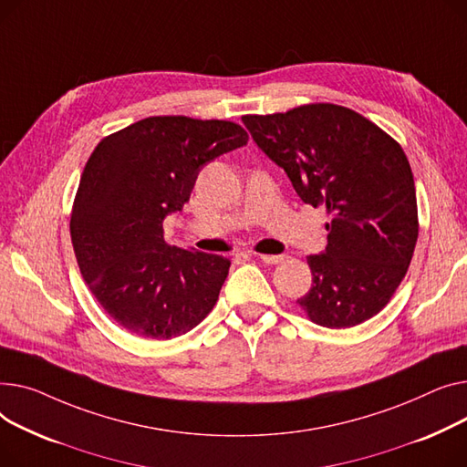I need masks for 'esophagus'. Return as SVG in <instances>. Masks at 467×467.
<instances>
[{
	"instance_id": "1",
	"label": "esophagus",
	"mask_w": 467,
	"mask_h": 467,
	"mask_svg": "<svg viewBox=\"0 0 467 467\" xmlns=\"http://www.w3.org/2000/svg\"><path fill=\"white\" fill-rule=\"evenodd\" d=\"M258 258L267 264V265H275V264H281L285 260L283 254H277V256H271V254H258Z\"/></svg>"
}]
</instances>
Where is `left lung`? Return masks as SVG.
Segmentation results:
<instances>
[{
    "instance_id": "1",
    "label": "left lung",
    "mask_w": 467,
    "mask_h": 467,
    "mask_svg": "<svg viewBox=\"0 0 467 467\" xmlns=\"http://www.w3.org/2000/svg\"><path fill=\"white\" fill-rule=\"evenodd\" d=\"M243 124L304 203L332 216L326 249L307 258L313 285L297 297L301 309L336 330L375 317L405 277L419 237L415 181L401 147L332 103L249 115Z\"/></svg>"
}]
</instances>
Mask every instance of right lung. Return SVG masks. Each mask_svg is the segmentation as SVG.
Here are the masks:
<instances>
[{
	"label": "right lung",
	"instance_id": "obj_1",
	"mask_svg": "<svg viewBox=\"0 0 467 467\" xmlns=\"http://www.w3.org/2000/svg\"><path fill=\"white\" fill-rule=\"evenodd\" d=\"M246 141L234 122L149 117L92 152L71 213V241L90 292L126 332L171 339L214 307L230 260L170 246L163 221L190 200L209 161Z\"/></svg>",
	"mask_w": 467,
	"mask_h": 467
}]
</instances>
